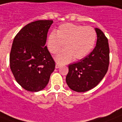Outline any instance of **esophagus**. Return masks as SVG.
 I'll return each mask as SVG.
<instances>
[{"instance_id": "34e87169", "label": "esophagus", "mask_w": 122, "mask_h": 122, "mask_svg": "<svg viewBox=\"0 0 122 122\" xmlns=\"http://www.w3.org/2000/svg\"><path fill=\"white\" fill-rule=\"evenodd\" d=\"M61 66V64H58V63H56V68H57V69H58V68H59Z\"/></svg>"}]
</instances>
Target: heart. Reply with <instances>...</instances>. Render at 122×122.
Listing matches in <instances>:
<instances>
[{"instance_id": "obj_1", "label": "heart", "mask_w": 122, "mask_h": 122, "mask_svg": "<svg viewBox=\"0 0 122 122\" xmlns=\"http://www.w3.org/2000/svg\"><path fill=\"white\" fill-rule=\"evenodd\" d=\"M96 30L91 26H84L73 23H64L58 30L52 31L48 37L47 46L50 53L56 54L64 44L66 49L56 56L59 63H66L74 58L81 59L91 51L96 43Z\"/></svg>"}]
</instances>
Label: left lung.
Segmentation results:
<instances>
[{
	"label": "left lung",
	"instance_id": "left-lung-1",
	"mask_svg": "<svg viewBox=\"0 0 122 122\" xmlns=\"http://www.w3.org/2000/svg\"><path fill=\"white\" fill-rule=\"evenodd\" d=\"M95 30L97 40L92 51L79 62L68 66L66 83L76 92H84L95 87L108 71L110 59L108 39L101 30Z\"/></svg>",
	"mask_w": 122,
	"mask_h": 122
}]
</instances>
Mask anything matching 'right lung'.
<instances>
[{
  "instance_id": "obj_1",
  "label": "right lung",
  "mask_w": 122,
  "mask_h": 122,
  "mask_svg": "<svg viewBox=\"0 0 122 122\" xmlns=\"http://www.w3.org/2000/svg\"><path fill=\"white\" fill-rule=\"evenodd\" d=\"M53 20L28 23L16 35L10 54V67L16 81L31 92L46 86L55 68V62L45 46Z\"/></svg>"
}]
</instances>
